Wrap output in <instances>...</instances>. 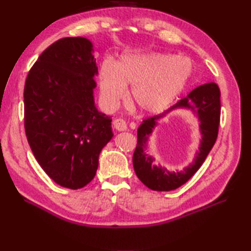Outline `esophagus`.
<instances>
[{
	"label": "esophagus",
	"mask_w": 251,
	"mask_h": 251,
	"mask_svg": "<svg viewBox=\"0 0 251 251\" xmlns=\"http://www.w3.org/2000/svg\"><path fill=\"white\" fill-rule=\"evenodd\" d=\"M113 126L116 130L119 131H124L127 129V124L126 122L123 119H116L113 122Z\"/></svg>",
	"instance_id": "esophagus-1"
}]
</instances>
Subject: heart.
<instances>
[{
	"instance_id": "heart-1",
	"label": "heart",
	"mask_w": 251,
	"mask_h": 251,
	"mask_svg": "<svg viewBox=\"0 0 251 251\" xmlns=\"http://www.w3.org/2000/svg\"><path fill=\"white\" fill-rule=\"evenodd\" d=\"M191 73L190 62L184 58L132 51L116 65L110 60L102 62L99 72L100 90L105 102L114 105L125 97L126 86H132V106L145 113H157L174 102Z\"/></svg>"
}]
</instances>
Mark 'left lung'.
Segmentation results:
<instances>
[{
    "instance_id": "left-lung-1",
    "label": "left lung",
    "mask_w": 251,
    "mask_h": 251,
    "mask_svg": "<svg viewBox=\"0 0 251 251\" xmlns=\"http://www.w3.org/2000/svg\"><path fill=\"white\" fill-rule=\"evenodd\" d=\"M176 107L190 108L199 115L203 138L195 162L183 172L169 173L166 169L153 167L152 159L146 155L143 149L145 147L148 135L156 125V120ZM220 112V89L216 83H207L192 90L186 97L179 100L162 114L148 117L143 121L138 128L137 147L132 156L135 173L141 182L153 191H172L190 180L205 162L215 145L219 131Z\"/></svg>"
}]
</instances>
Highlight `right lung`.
I'll use <instances>...</instances> for the list:
<instances>
[{
    "label": "right lung",
    "mask_w": 251,
    "mask_h": 251,
    "mask_svg": "<svg viewBox=\"0 0 251 251\" xmlns=\"http://www.w3.org/2000/svg\"><path fill=\"white\" fill-rule=\"evenodd\" d=\"M98 73L93 45L63 37L42 52L25 78V130L37 163L63 188L95 177L102 148L113 137L111 117L96 109Z\"/></svg>",
    "instance_id": "obj_1"
}]
</instances>
